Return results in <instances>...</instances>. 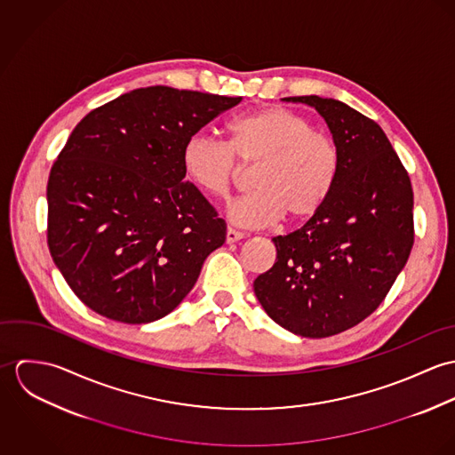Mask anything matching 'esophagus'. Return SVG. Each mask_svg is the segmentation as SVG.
Returning <instances> with one entry per match:
<instances>
[{
    "label": "esophagus",
    "mask_w": 455,
    "mask_h": 455,
    "mask_svg": "<svg viewBox=\"0 0 455 455\" xmlns=\"http://www.w3.org/2000/svg\"><path fill=\"white\" fill-rule=\"evenodd\" d=\"M242 238H245V233L236 231V229H233V228H228V231H226V242H228V243H235V242H238V240H242Z\"/></svg>",
    "instance_id": "1"
}]
</instances>
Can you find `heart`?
<instances>
[{"label":"heart","instance_id":"obj_1","mask_svg":"<svg viewBox=\"0 0 455 455\" xmlns=\"http://www.w3.org/2000/svg\"><path fill=\"white\" fill-rule=\"evenodd\" d=\"M254 164L256 191L233 199L228 217L235 226L258 229L283 213L294 222L315 217L334 191L341 156L329 132L285 107L236 117L228 126V141L195 132L182 148L186 177L215 199L229 193L243 166Z\"/></svg>","mask_w":455,"mask_h":455}]
</instances>
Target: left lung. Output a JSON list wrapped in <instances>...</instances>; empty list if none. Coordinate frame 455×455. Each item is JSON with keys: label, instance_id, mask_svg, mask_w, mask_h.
Listing matches in <instances>:
<instances>
[{"label": "left lung", "instance_id": "1", "mask_svg": "<svg viewBox=\"0 0 455 455\" xmlns=\"http://www.w3.org/2000/svg\"><path fill=\"white\" fill-rule=\"evenodd\" d=\"M324 117L341 164L324 208L275 236L276 260L254 280L266 314L325 338L363 323L386 299L413 247V191L389 138L370 117L321 96H292Z\"/></svg>", "mask_w": 455, "mask_h": 455}]
</instances>
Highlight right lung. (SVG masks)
I'll use <instances>...</instances> for the list:
<instances>
[{"label": "right lung", "instance_id": "right-lung-1", "mask_svg": "<svg viewBox=\"0 0 455 455\" xmlns=\"http://www.w3.org/2000/svg\"><path fill=\"white\" fill-rule=\"evenodd\" d=\"M229 98L141 87L89 112L47 184V243L76 298L96 314L145 324L195 287L226 222L186 179V140L233 108Z\"/></svg>", "mask_w": 455, "mask_h": 455}]
</instances>
